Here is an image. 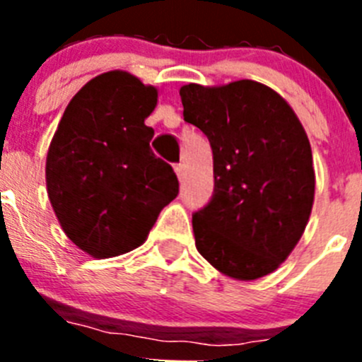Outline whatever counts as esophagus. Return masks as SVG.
<instances>
[{"mask_svg": "<svg viewBox=\"0 0 362 362\" xmlns=\"http://www.w3.org/2000/svg\"><path fill=\"white\" fill-rule=\"evenodd\" d=\"M174 168H175V174H177L179 181H183V179H185V165L177 163V165H175Z\"/></svg>", "mask_w": 362, "mask_h": 362, "instance_id": "34e87169", "label": "esophagus"}]
</instances>
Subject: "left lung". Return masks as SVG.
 I'll list each match as a JSON object with an SVG mask.
<instances>
[{
    "mask_svg": "<svg viewBox=\"0 0 362 362\" xmlns=\"http://www.w3.org/2000/svg\"><path fill=\"white\" fill-rule=\"evenodd\" d=\"M183 117L209 137L214 194L192 214L199 254L252 281L288 257L308 223L315 190L312 148L290 105L250 79L181 86Z\"/></svg>",
    "mask_w": 362,
    "mask_h": 362,
    "instance_id": "8db88e82",
    "label": "left lung"
}]
</instances>
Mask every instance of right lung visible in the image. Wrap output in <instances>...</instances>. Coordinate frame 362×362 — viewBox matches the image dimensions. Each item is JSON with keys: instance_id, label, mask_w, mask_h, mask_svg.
I'll list each match as a JSON object with an SVG mask.
<instances>
[{"instance_id": "right-lung-1", "label": "right lung", "mask_w": 362, "mask_h": 362, "mask_svg": "<svg viewBox=\"0 0 362 362\" xmlns=\"http://www.w3.org/2000/svg\"><path fill=\"white\" fill-rule=\"evenodd\" d=\"M158 90L127 72L90 79L66 107L47 153V190L70 241L98 259L141 245L179 194L150 148Z\"/></svg>"}]
</instances>
